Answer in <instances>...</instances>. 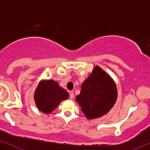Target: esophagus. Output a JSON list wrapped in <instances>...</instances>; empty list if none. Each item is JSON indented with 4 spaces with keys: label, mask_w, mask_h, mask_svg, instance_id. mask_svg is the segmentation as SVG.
I'll return each instance as SVG.
<instances>
[{
    "label": "esophagus",
    "mask_w": 150,
    "mask_h": 150,
    "mask_svg": "<svg viewBox=\"0 0 150 150\" xmlns=\"http://www.w3.org/2000/svg\"><path fill=\"white\" fill-rule=\"evenodd\" d=\"M74 91H69V98H70L71 99H72V98H74Z\"/></svg>",
    "instance_id": "1"
}]
</instances>
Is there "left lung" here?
<instances>
[{
	"mask_svg": "<svg viewBox=\"0 0 150 150\" xmlns=\"http://www.w3.org/2000/svg\"><path fill=\"white\" fill-rule=\"evenodd\" d=\"M117 91L114 81L100 67L83 82L76 100L87 119L100 117L109 111L115 103Z\"/></svg>",
	"mask_w": 150,
	"mask_h": 150,
	"instance_id": "8db88e82",
	"label": "left lung"
}]
</instances>
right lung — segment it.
Returning <instances> with one entry per match:
<instances>
[{"label":"right lung","instance_id":"right-lung-1","mask_svg":"<svg viewBox=\"0 0 150 150\" xmlns=\"http://www.w3.org/2000/svg\"><path fill=\"white\" fill-rule=\"evenodd\" d=\"M69 94L52 80L41 81L35 92L34 99L37 107L48 114L52 112L60 102L67 99Z\"/></svg>","mask_w":150,"mask_h":150}]
</instances>
